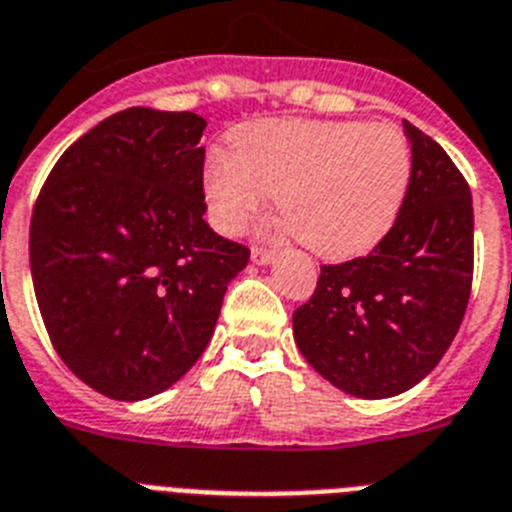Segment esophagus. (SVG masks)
I'll list each match as a JSON object with an SVG mask.
<instances>
[{
	"label": "esophagus",
	"mask_w": 512,
	"mask_h": 512,
	"mask_svg": "<svg viewBox=\"0 0 512 512\" xmlns=\"http://www.w3.org/2000/svg\"><path fill=\"white\" fill-rule=\"evenodd\" d=\"M273 260H276V252H273V249L252 247V263L255 265H270Z\"/></svg>",
	"instance_id": "34e87169"
}]
</instances>
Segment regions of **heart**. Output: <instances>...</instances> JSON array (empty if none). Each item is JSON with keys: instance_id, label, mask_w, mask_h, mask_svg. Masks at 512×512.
<instances>
[{"instance_id": "1", "label": "heart", "mask_w": 512, "mask_h": 512, "mask_svg": "<svg viewBox=\"0 0 512 512\" xmlns=\"http://www.w3.org/2000/svg\"><path fill=\"white\" fill-rule=\"evenodd\" d=\"M411 145L395 124L263 119L234 132L203 169L210 221L239 234L278 195L296 239L325 260L375 247L401 213Z\"/></svg>"}]
</instances>
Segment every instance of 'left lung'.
<instances>
[{
    "label": "left lung",
    "instance_id": "8db88e82",
    "mask_svg": "<svg viewBox=\"0 0 512 512\" xmlns=\"http://www.w3.org/2000/svg\"><path fill=\"white\" fill-rule=\"evenodd\" d=\"M411 184L393 229L367 257L322 265L294 312V341L330 385L393 398L437 367L466 315L474 208L466 179L429 135L403 122Z\"/></svg>",
    "mask_w": 512,
    "mask_h": 512
}]
</instances>
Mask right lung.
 Masks as SVG:
<instances>
[{"mask_svg": "<svg viewBox=\"0 0 512 512\" xmlns=\"http://www.w3.org/2000/svg\"><path fill=\"white\" fill-rule=\"evenodd\" d=\"M205 124L192 111H119L64 150L33 208L30 276L51 343L114 401L190 372L249 263L203 218Z\"/></svg>", "mask_w": 512, "mask_h": 512, "instance_id": "1", "label": "right lung"}]
</instances>
